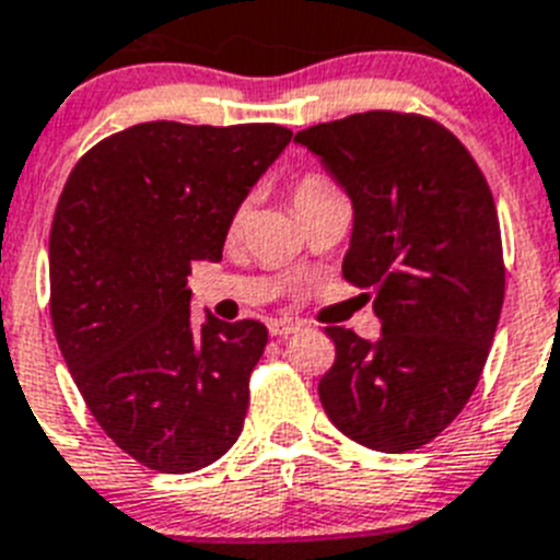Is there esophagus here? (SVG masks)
I'll return each mask as SVG.
<instances>
[{
    "label": "esophagus",
    "mask_w": 560,
    "mask_h": 560,
    "mask_svg": "<svg viewBox=\"0 0 560 560\" xmlns=\"http://www.w3.org/2000/svg\"><path fill=\"white\" fill-rule=\"evenodd\" d=\"M299 329L301 324H295V320H270V335H276V338H287Z\"/></svg>",
    "instance_id": "1"
}]
</instances>
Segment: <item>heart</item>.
Segmentation results:
<instances>
[{"mask_svg":"<svg viewBox=\"0 0 560 560\" xmlns=\"http://www.w3.org/2000/svg\"><path fill=\"white\" fill-rule=\"evenodd\" d=\"M329 194H335L332 183H329V179H324V177H318V174H310V177H304L299 186H295L293 206L301 208V206H307V202H315V199H320V197H329ZM245 220H247V206H242L240 211L233 213L231 231L233 233L242 231Z\"/></svg>","mask_w":560,"mask_h":560,"instance_id":"heart-1","label":"heart"}]
</instances>
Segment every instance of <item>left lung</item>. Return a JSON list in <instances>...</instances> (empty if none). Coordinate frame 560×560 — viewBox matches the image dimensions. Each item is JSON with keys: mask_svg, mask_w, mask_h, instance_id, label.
<instances>
[{"mask_svg": "<svg viewBox=\"0 0 560 560\" xmlns=\"http://www.w3.org/2000/svg\"><path fill=\"white\" fill-rule=\"evenodd\" d=\"M295 143L352 199L343 279L372 290L381 338L327 327L320 406L349 440L415 451L474 395L504 301L495 202L468 149L434 120L361 112Z\"/></svg>", "mask_w": 560, "mask_h": 560, "instance_id": "obj_1", "label": "left lung"}]
</instances>
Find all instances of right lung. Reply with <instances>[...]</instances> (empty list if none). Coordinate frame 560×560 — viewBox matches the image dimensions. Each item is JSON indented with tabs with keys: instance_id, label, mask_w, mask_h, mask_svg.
I'll return each instance as SVG.
<instances>
[{
	"instance_id": "1",
	"label": "right lung",
	"mask_w": 560,
	"mask_h": 560,
	"mask_svg": "<svg viewBox=\"0 0 560 560\" xmlns=\"http://www.w3.org/2000/svg\"><path fill=\"white\" fill-rule=\"evenodd\" d=\"M293 132L152 120L78 160L50 231V315L86 408L120 451L191 474L240 440L259 320L191 324V261H220L233 213Z\"/></svg>"
}]
</instances>
